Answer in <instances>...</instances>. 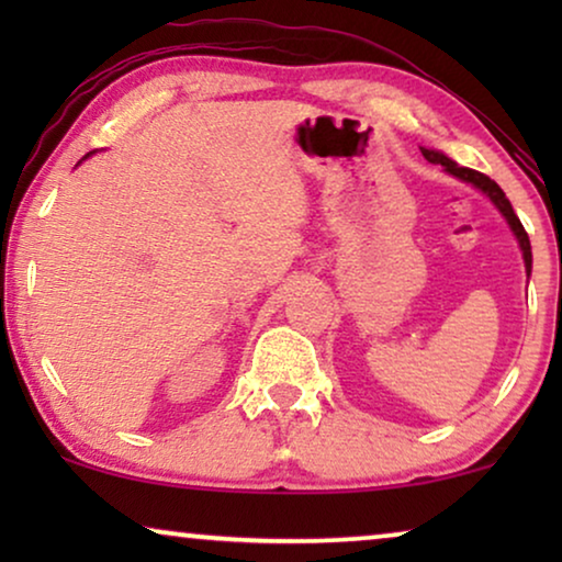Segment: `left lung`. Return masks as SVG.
Instances as JSON below:
<instances>
[{
  "label": "left lung",
  "mask_w": 562,
  "mask_h": 562,
  "mask_svg": "<svg viewBox=\"0 0 562 562\" xmlns=\"http://www.w3.org/2000/svg\"><path fill=\"white\" fill-rule=\"evenodd\" d=\"M422 156H425V158L429 160V164H440V166L445 168V171H448L450 176H456V179L465 181V183H473L475 189L483 191V194H486V196L491 199V202H494L496 210L504 214V220H506V222H509L512 233L517 235L519 248H521V256H525L527 276L532 273V245H529V237H527V233H525V227H521L519 217H517V214H514V210H512V202H509V199H506V194L502 191V187H498L496 181H491L486 173H479V171H473V168H463V166H458L456 160H450V158L445 156V153H440V150L422 148Z\"/></svg>",
  "instance_id": "obj_1"
}]
</instances>
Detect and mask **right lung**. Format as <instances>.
Masks as SVG:
<instances>
[{"label":"right lung","instance_id":"1","mask_svg":"<svg viewBox=\"0 0 562 562\" xmlns=\"http://www.w3.org/2000/svg\"><path fill=\"white\" fill-rule=\"evenodd\" d=\"M83 158H89V153H87V156H83ZM83 158H81V160H83Z\"/></svg>","mask_w":562,"mask_h":562}]
</instances>
